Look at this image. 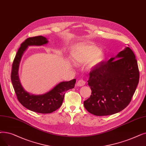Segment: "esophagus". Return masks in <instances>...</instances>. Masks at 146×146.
Returning <instances> with one entry per match:
<instances>
[{
  "mask_svg": "<svg viewBox=\"0 0 146 146\" xmlns=\"http://www.w3.org/2000/svg\"><path fill=\"white\" fill-rule=\"evenodd\" d=\"M85 83H86V82H85V80H79L78 81V82L77 85L78 86H84V85H85Z\"/></svg>",
  "mask_w": 146,
  "mask_h": 146,
  "instance_id": "esophagus-1",
  "label": "esophagus"
}]
</instances>
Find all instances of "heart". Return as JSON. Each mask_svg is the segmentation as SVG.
<instances>
[{"instance_id": "1", "label": "heart", "mask_w": 146, "mask_h": 146, "mask_svg": "<svg viewBox=\"0 0 146 146\" xmlns=\"http://www.w3.org/2000/svg\"><path fill=\"white\" fill-rule=\"evenodd\" d=\"M73 59L80 64L89 62L91 67H96L102 64L106 60V55L98 46L92 44H84L73 46L70 49Z\"/></svg>"}]
</instances>
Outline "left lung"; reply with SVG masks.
Segmentation results:
<instances>
[{
  "label": "left lung",
  "instance_id": "8db88e82",
  "mask_svg": "<svg viewBox=\"0 0 146 146\" xmlns=\"http://www.w3.org/2000/svg\"><path fill=\"white\" fill-rule=\"evenodd\" d=\"M139 70L132 50L126 47L115 57L94 67L88 80L90 97L84 102L96 116L117 113L128 106L139 82Z\"/></svg>",
  "mask_w": 146,
  "mask_h": 146
}]
</instances>
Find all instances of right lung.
Wrapping results in <instances>:
<instances>
[{
  "label": "right lung",
  "instance_id": "right-lung-1",
  "mask_svg": "<svg viewBox=\"0 0 146 146\" xmlns=\"http://www.w3.org/2000/svg\"><path fill=\"white\" fill-rule=\"evenodd\" d=\"M48 43L46 38L42 36L29 37L23 42L13 61L11 72L12 84L19 102L26 109L39 113H50L60 108L66 92L73 88L76 83L75 79L60 82L51 90L41 95L30 94L23 88L19 79L18 70L24 52L29 46H42Z\"/></svg>",
  "mask_w": 146,
  "mask_h": 146
}]
</instances>
